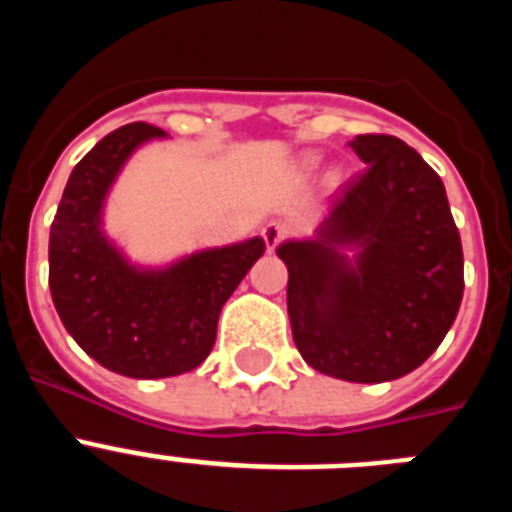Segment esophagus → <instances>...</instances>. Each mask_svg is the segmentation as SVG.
Wrapping results in <instances>:
<instances>
[{
    "label": "esophagus",
    "instance_id": "34e87169",
    "mask_svg": "<svg viewBox=\"0 0 512 512\" xmlns=\"http://www.w3.org/2000/svg\"><path fill=\"white\" fill-rule=\"evenodd\" d=\"M261 235H264V243H266V251H274V248L279 246V243L287 238V225L282 223H266L264 228H261Z\"/></svg>",
    "mask_w": 512,
    "mask_h": 512
}]
</instances>
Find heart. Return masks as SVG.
<instances>
[{
	"mask_svg": "<svg viewBox=\"0 0 512 512\" xmlns=\"http://www.w3.org/2000/svg\"><path fill=\"white\" fill-rule=\"evenodd\" d=\"M302 169L305 171H310V169H315V158H305V164H302Z\"/></svg>",
	"mask_w": 512,
	"mask_h": 512,
	"instance_id": "heart-1",
	"label": "heart"
}]
</instances>
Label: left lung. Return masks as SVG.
Returning <instances> with one entry per match:
<instances>
[{"mask_svg": "<svg viewBox=\"0 0 512 512\" xmlns=\"http://www.w3.org/2000/svg\"><path fill=\"white\" fill-rule=\"evenodd\" d=\"M366 164L312 238L284 241L302 359L343 382H392L441 346L464 295V253L441 176L395 135H356Z\"/></svg>", "mask_w": 512, "mask_h": 512, "instance_id": "left-lung-1", "label": "left lung"}]
</instances>
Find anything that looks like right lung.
I'll use <instances>...</instances> for the list:
<instances>
[{"instance_id": "add662e5", "label": "right lung", "mask_w": 512, "mask_h": 512, "mask_svg": "<svg viewBox=\"0 0 512 512\" xmlns=\"http://www.w3.org/2000/svg\"><path fill=\"white\" fill-rule=\"evenodd\" d=\"M164 130L133 122L104 135L63 189L48 241V284L58 318L94 361L133 379L192 372L210 356L220 310L266 243L202 248L143 266L104 233V202L128 158Z\"/></svg>"}]
</instances>
